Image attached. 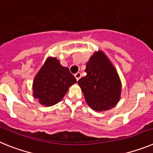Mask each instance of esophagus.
Listing matches in <instances>:
<instances>
[{"label":"esophagus","instance_id":"esophagus-1","mask_svg":"<svg viewBox=\"0 0 153 153\" xmlns=\"http://www.w3.org/2000/svg\"><path fill=\"white\" fill-rule=\"evenodd\" d=\"M75 77H76V80H79V78L81 77V74L79 72H77L76 73V74H75Z\"/></svg>","mask_w":153,"mask_h":153}]
</instances>
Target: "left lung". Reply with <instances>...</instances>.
Listing matches in <instances>:
<instances>
[{"label": "left lung", "instance_id": "1", "mask_svg": "<svg viewBox=\"0 0 153 153\" xmlns=\"http://www.w3.org/2000/svg\"><path fill=\"white\" fill-rule=\"evenodd\" d=\"M85 72L86 75L77 83L90 107L103 111L116 106L120 98L121 82L116 69L102 51L90 58Z\"/></svg>", "mask_w": 153, "mask_h": 153}]
</instances>
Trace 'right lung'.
Masks as SVG:
<instances>
[{
  "mask_svg": "<svg viewBox=\"0 0 153 153\" xmlns=\"http://www.w3.org/2000/svg\"><path fill=\"white\" fill-rule=\"evenodd\" d=\"M75 83L76 79L67 67L61 66L56 58H48L34 78L33 97L44 106H53Z\"/></svg>",
  "mask_w": 153,
  "mask_h": 153,
  "instance_id": "right-lung-1",
  "label": "right lung"
}]
</instances>
